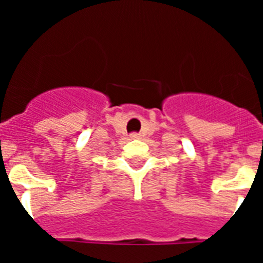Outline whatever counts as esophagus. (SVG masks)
<instances>
[{
  "instance_id": "1",
  "label": "esophagus",
  "mask_w": 263,
  "mask_h": 263,
  "mask_svg": "<svg viewBox=\"0 0 263 263\" xmlns=\"http://www.w3.org/2000/svg\"><path fill=\"white\" fill-rule=\"evenodd\" d=\"M130 138H132V139H139V138H141V134L133 133L132 136H130Z\"/></svg>"
}]
</instances>
